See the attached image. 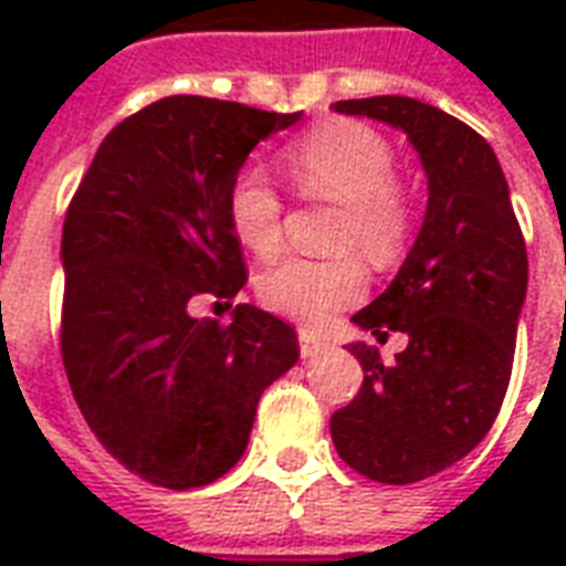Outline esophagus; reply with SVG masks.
Returning <instances> with one entry per match:
<instances>
[{"instance_id": "34e87169", "label": "esophagus", "mask_w": 566, "mask_h": 566, "mask_svg": "<svg viewBox=\"0 0 566 566\" xmlns=\"http://www.w3.org/2000/svg\"><path fill=\"white\" fill-rule=\"evenodd\" d=\"M323 346H326V337H319L314 328H300L302 358H314L317 353H323Z\"/></svg>"}]
</instances>
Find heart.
Here are the masks:
<instances>
[{
  "mask_svg": "<svg viewBox=\"0 0 566 566\" xmlns=\"http://www.w3.org/2000/svg\"><path fill=\"white\" fill-rule=\"evenodd\" d=\"M296 188L344 205L337 247H358L373 261H390L411 229V208L394 181V149L376 128L332 119L284 149ZM231 234L255 255H273L282 243V199L258 167H240L226 196ZM364 266L355 255L328 261L282 258L261 273L258 296L266 308L302 323H323L364 293Z\"/></svg>",
  "mask_w": 566,
  "mask_h": 566,
  "instance_id": "b5f03b06",
  "label": "heart"
}]
</instances>
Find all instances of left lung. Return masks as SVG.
I'll return each instance as SVG.
<instances>
[{
    "label": "left lung",
    "instance_id": "left-lung-1",
    "mask_svg": "<svg viewBox=\"0 0 566 566\" xmlns=\"http://www.w3.org/2000/svg\"><path fill=\"white\" fill-rule=\"evenodd\" d=\"M349 117L405 132L429 179L420 234L381 296L353 317L408 346L394 364L361 340L364 385L332 413L337 455L373 482L411 484L473 452L491 431L514 364L528 258L491 144L411 96L335 102Z\"/></svg>",
    "mask_w": 566,
    "mask_h": 566
}]
</instances>
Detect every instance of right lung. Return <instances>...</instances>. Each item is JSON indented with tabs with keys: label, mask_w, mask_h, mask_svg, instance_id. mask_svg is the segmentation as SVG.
I'll list each match as a JSON object with an SVG mask.
<instances>
[{
	"label": "right lung",
	"mask_w": 566,
	"mask_h": 566,
	"mask_svg": "<svg viewBox=\"0 0 566 566\" xmlns=\"http://www.w3.org/2000/svg\"><path fill=\"white\" fill-rule=\"evenodd\" d=\"M296 114L167 96L93 155L61 234V355L84 420L119 464L172 491L217 482L247 452L258 399L300 361L284 319L238 305L190 314L247 282L226 196ZM231 308V305H229Z\"/></svg>",
	"instance_id": "right-lung-1"
}]
</instances>
